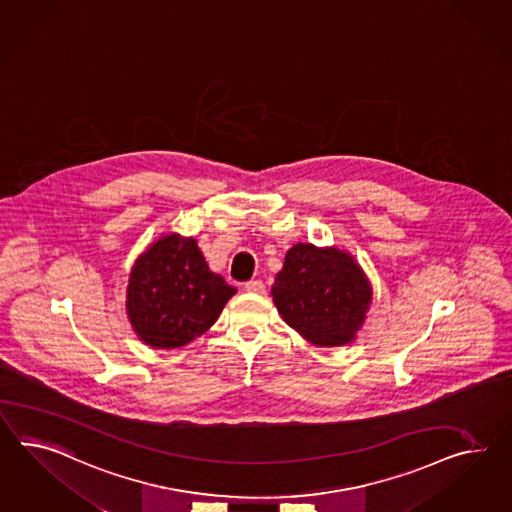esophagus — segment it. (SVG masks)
I'll return each instance as SVG.
<instances>
[{
  "label": "esophagus",
  "instance_id": "1",
  "mask_svg": "<svg viewBox=\"0 0 512 512\" xmlns=\"http://www.w3.org/2000/svg\"><path fill=\"white\" fill-rule=\"evenodd\" d=\"M245 291H249V293H263L265 286H263L262 280H249V282H245Z\"/></svg>",
  "mask_w": 512,
  "mask_h": 512
}]
</instances>
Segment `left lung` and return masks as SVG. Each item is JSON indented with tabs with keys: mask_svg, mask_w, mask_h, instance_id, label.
<instances>
[{
	"mask_svg": "<svg viewBox=\"0 0 512 512\" xmlns=\"http://www.w3.org/2000/svg\"><path fill=\"white\" fill-rule=\"evenodd\" d=\"M278 314L319 347L351 343L366 321L373 289L353 256L336 247L297 243L271 289Z\"/></svg>",
	"mask_w": 512,
	"mask_h": 512,
	"instance_id": "1",
	"label": "left lung"
}]
</instances>
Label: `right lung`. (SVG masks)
I'll return each instance as SVG.
<instances>
[{
    "instance_id": "1",
    "label": "right lung",
    "mask_w": 512,
    "mask_h": 512,
    "mask_svg": "<svg viewBox=\"0 0 512 512\" xmlns=\"http://www.w3.org/2000/svg\"><path fill=\"white\" fill-rule=\"evenodd\" d=\"M236 293L210 271L193 237H159L130 273L126 312L139 340L176 349L202 336Z\"/></svg>"
}]
</instances>
